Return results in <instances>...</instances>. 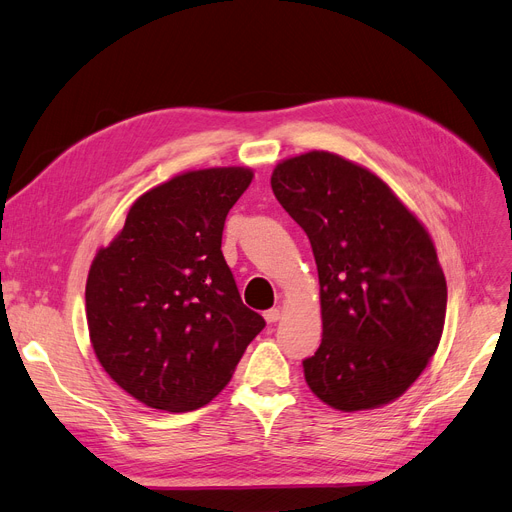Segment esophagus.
Wrapping results in <instances>:
<instances>
[{
	"label": "esophagus",
	"mask_w": 512,
	"mask_h": 512,
	"mask_svg": "<svg viewBox=\"0 0 512 512\" xmlns=\"http://www.w3.org/2000/svg\"><path fill=\"white\" fill-rule=\"evenodd\" d=\"M281 318V312L277 310V308H270V310H266L264 312V320L268 322V324H273V322H277Z\"/></svg>",
	"instance_id": "1"
}]
</instances>
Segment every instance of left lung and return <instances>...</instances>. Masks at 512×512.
<instances>
[{
    "instance_id": "left-lung-1",
    "label": "left lung",
    "mask_w": 512,
    "mask_h": 512,
    "mask_svg": "<svg viewBox=\"0 0 512 512\" xmlns=\"http://www.w3.org/2000/svg\"><path fill=\"white\" fill-rule=\"evenodd\" d=\"M270 186L312 244L322 343L312 393L339 411L393 403L438 349L446 279L424 223L370 169L326 150L281 161Z\"/></svg>"
}]
</instances>
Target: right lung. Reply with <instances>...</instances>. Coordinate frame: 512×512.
<instances>
[{"label":"right lung","instance_id":"add662e5","mask_svg":"<svg viewBox=\"0 0 512 512\" xmlns=\"http://www.w3.org/2000/svg\"><path fill=\"white\" fill-rule=\"evenodd\" d=\"M248 167L186 171L144 192L90 264L86 322L111 380L146 407L194 411L231 380L264 318L246 308L221 252Z\"/></svg>","mask_w":512,"mask_h":512}]
</instances>
